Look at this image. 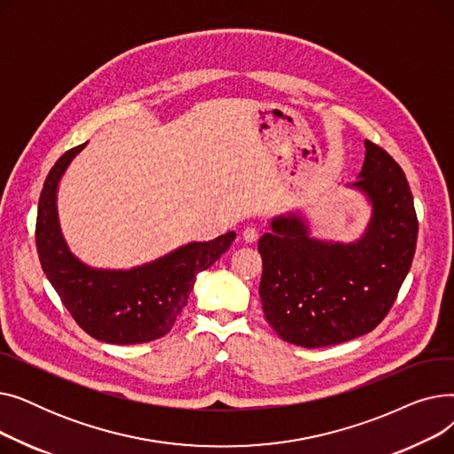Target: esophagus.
Returning <instances> with one entry per match:
<instances>
[{"label":"esophagus","instance_id":"obj_1","mask_svg":"<svg viewBox=\"0 0 454 454\" xmlns=\"http://www.w3.org/2000/svg\"><path fill=\"white\" fill-rule=\"evenodd\" d=\"M257 237H259V230L255 228V226H247L245 230H243V239L247 241V243H255L257 241Z\"/></svg>","mask_w":454,"mask_h":454}]
</instances>
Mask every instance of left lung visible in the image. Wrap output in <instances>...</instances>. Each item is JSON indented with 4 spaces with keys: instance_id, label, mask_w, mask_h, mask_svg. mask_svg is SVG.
Listing matches in <instances>:
<instances>
[{
    "instance_id": "left-lung-1",
    "label": "left lung",
    "mask_w": 454,
    "mask_h": 454,
    "mask_svg": "<svg viewBox=\"0 0 454 454\" xmlns=\"http://www.w3.org/2000/svg\"><path fill=\"white\" fill-rule=\"evenodd\" d=\"M364 163L348 189L370 207L353 241L313 235L301 211L270 219L261 235L265 318L285 340L325 348L366 335L387 317L407 278L418 241V219L407 178L395 160L364 141Z\"/></svg>"
}]
</instances>
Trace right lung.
I'll list each match as a JSON object with an SVG mask.
<instances>
[{
    "mask_svg": "<svg viewBox=\"0 0 454 454\" xmlns=\"http://www.w3.org/2000/svg\"><path fill=\"white\" fill-rule=\"evenodd\" d=\"M84 147L86 143L67 151L43 182L36 217V250L43 274L71 317L93 339L119 346L156 340L171 331L197 274L230 248L235 231L211 241H191L130 269L86 265L64 239L57 206L60 180Z\"/></svg>",
    "mask_w": 454,
    "mask_h": 454,
    "instance_id": "1",
    "label": "right lung"
}]
</instances>
